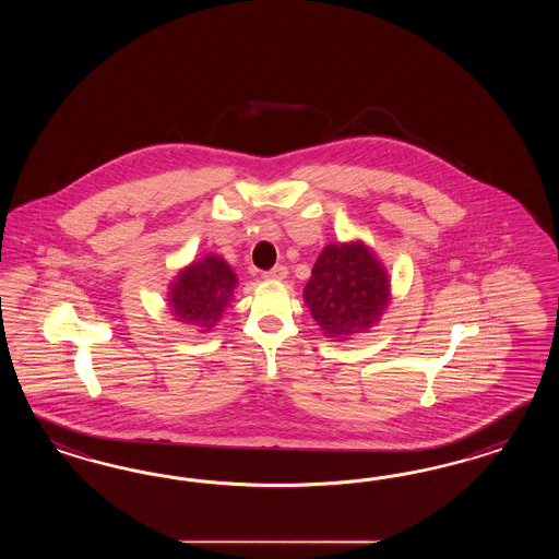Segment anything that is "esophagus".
Masks as SVG:
<instances>
[{
	"label": "esophagus",
	"instance_id": "obj_1",
	"mask_svg": "<svg viewBox=\"0 0 559 559\" xmlns=\"http://www.w3.org/2000/svg\"><path fill=\"white\" fill-rule=\"evenodd\" d=\"M287 266L278 264V266H274L272 271L264 272V278H269V281H283V278H287Z\"/></svg>",
	"mask_w": 559,
	"mask_h": 559
}]
</instances>
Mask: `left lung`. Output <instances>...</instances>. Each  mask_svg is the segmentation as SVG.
I'll return each mask as SVG.
<instances>
[{
	"label": "left lung",
	"mask_w": 559,
	"mask_h": 559,
	"mask_svg": "<svg viewBox=\"0 0 559 559\" xmlns=\"http://www.w3.org/2000/svg\"><path fill=\"white\" fill-rule=\"evenodd\" d=\"M304 299L325 336L350 340L381 320L391 301L390 274L360 239L328 243L313 264Z\"/></svg>",
	"instance_id": "left-lung-1"
}]
</instances>
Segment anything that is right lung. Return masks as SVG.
<instances>
[{"label":"right lung","instance_id":"obj_1","mask_svg":"<svg viewBox=\"0 0 559 559\" xmlns=\"http://www.w3.org/2000/svg\"><path fill=\"white\" fill-rule=\"evenodd\" d=\"M237 276L231 266L215 254L188 264L169 283L168 305L178 322L209 332L234 301Z\"/></svg>","mask_w":559,"mask_h":559}]
</instances>
